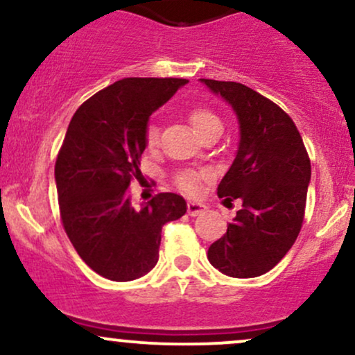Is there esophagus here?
Masks as SVG:
<instances>
[{
    "label": "esophagus",
    "mask_w": 355,
    "mask_h": 355,
    "mask_svg": "<svg viewBox=\"0 0 355 355\" xmlns=\"http://www.w3.org/2000/svg\"><path fill=\"white\" fill-rule=\"evenodd\" d=\"M205 210L207 205L202 202H189V205H187V211H189V215H191V217H197V215L203 214Z\"/></svg>",
    "instance_id": "obj_1"
}]
</instances>
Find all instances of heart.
Masks as SVG:
<instances>
[{"label": "heart", "instance_id": "obj_1", "mask_svg": "<svg viewBox=\"0 0 355 355\" xmlns=\"http://www.w3.org/2000/svg\"><path fill=\"white\" fill-rule=\"evenodd\" d=\"M189 123L193 132L197 133L198 137L207 135V133L211 132L215 128H222V120L211 112L210 108L205 107H195L193 110L189 112ZM158 145V130L155 128L153 125L148 126L146 130V148L153 150L157 148ZM203 178L202 173L195 172H183L178 175L177 183L178 187L187 193H195L198 190V185H200V180Z\"/></svg>", "mask_w": 355, "mask_h": 355}]
</instances>
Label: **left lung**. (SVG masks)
Returning <instances> with one entry per match:
<instances>
[{"label":"left lung","instance_id":"1","mask_svg":"<svg viewBox=\"0 0 355 355\" xmlns=\"http://www.w3.org/2000/svg\"><path fill=\"white\" fill-rule=\"evenodd\" d=\"M200 81L230 105L240 130L217 193L223 203L239 198L242 207L207 257L229 277H259L284 259L299 235L311 160L292 118L274 101L235 81Z\"/></svg>","mask_w":355,"mask_h":355}]
</instances>
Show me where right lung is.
I'll list each match as a JSON object with an SVG mask.
<instances>
[{
  "label": "right lung",
  "mask_w": 355,
  "mask_h": 355,
  "mask_svg": "<svg viewBox=\"0 0 355 355\" xmlns=\"http://www.w3.org/2000/svg\"><path fill=\"white\" fill-rule=\"evenodd\" d=\"M185 78H123L85 101L73 115L56 158L60 214L68 239L96 274L128 282L158 262L162 227L187 211L177 193L133 207L148 118Z\"/></svg>",
  "instance_id": "1"
}]
</instances>
